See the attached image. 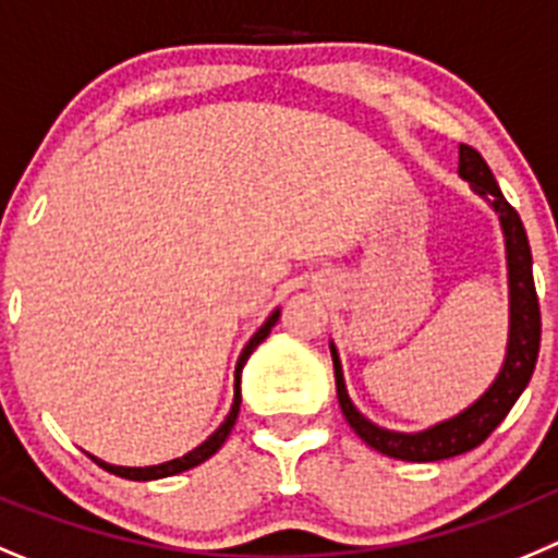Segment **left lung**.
Segmentation results:
<instances>
[{"mask_svg": "<svg viewBox=\"0 0 558 558\" xmlns=\"http://www.w3.org/2000/svg\"><path fill=\"white\" fill-rule=\"evenodd\" d=\"M459 178L470 183L473 194H478L495 214H498L500 233L506 247V280H509V339H506V355L498 375L484 389V395L461 409L459 414L428 425L423 430H391L373 423L361 414L348 395L341 359L336 344L330 341V359H333L336 398H339L341 414L350 428L378 453L391 456L400 461H439L450 456H461L466 450L478 448L481 441L504 423L517 398L523 395L534 375L536 355H539V303H536L534 269H531V247L523 222L517 210L506 203L498 180L489 172L486 160L473 147H459Z\"/></svg>", "mask_w": 558, "mask_h": 558, "instance_id": "left-lung-1", "label": "left lung"}]
</instances>
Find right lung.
<instances>
[{"instance_id":"1","label":"right lung","mask_w":558,"mask_h":558,"mask_svg":"<svg viewBox=\"0 0 558 558\" xmlns=\"http://www.w3.org/2000/svg\"><path fill=\"white\" fill-rule=\"evenodd\" d=\"M280 316V308H275L272 314L267 316V323L260 325L258 330H255L253 336H250V341L244 344L242 355H239V361H235V384H233V403H230V411L228 416L222 420V425H219L214 434L208 436V439L203 441V445H197L194 450H189L185 456H180V459H172V461H163V464H149V466H119V464H108V461L97 459V456H92L94 461H97L99 466H105L108 473L119 475V478H128V481H158V478H169V475H178V473H185V470H192V466L203 464L205 459H210V456L217 453L219 448L225 445V439L230 436V430H233L235 425V416H239V405H242V369L244 364H247V359L253 355V350L258 348L260 341L267 339L269 330L275 328V323H278Z\"/></svg>"}]
</instances>
